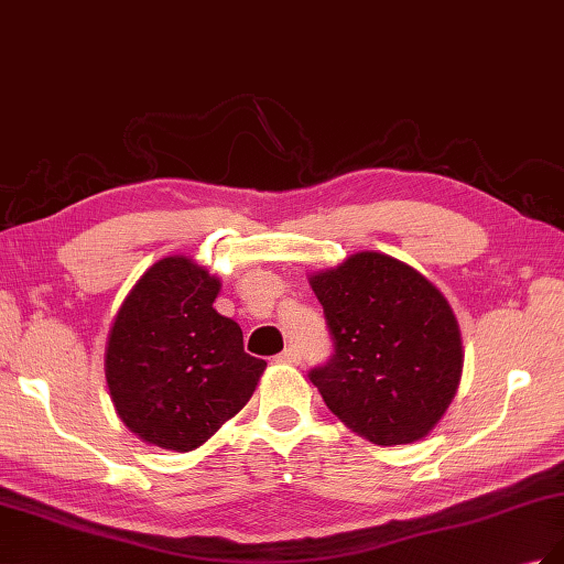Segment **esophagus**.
Here are the masks:
<instances>
[{
    "label": "esophagus",
    "mask_w": 564,
    "mask_h": 564,
    "mask_svg": "<svg viewBox=\"0 0 564 564\" xmlns=\"http://www.w3.org/2000/svg\"><path fill=\"white\" fill-rule=\"evenodd\" d=\"M275 360L282 362V365H299V362H301V352H299L296 346H289V348H284V350L275 357Z\"/></svg>",
    "instance_id": "1"
}]
</instances>
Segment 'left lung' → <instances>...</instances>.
Segmentation results:
<instances>
[{
    "mask_svg": "<svg viewBox=\"0 0 564 564\" xmlns=\"http://www.w3.org/2000/svg\"><path fill=\"white\" fill-rule=\"evenodd\" d=\"M334 355L308 377L332 412L373 445H412L452 404L464 369L458 322L440 289L379 251L308 278Z\"/></svg>",
    "mask_w": 564,
    "mask_h": 564,
    "instance_id": "obj_1",
    "label": "left lung"
}]
</instances>
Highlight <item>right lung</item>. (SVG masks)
Returning a JSON list of instances; mask_svg holds the SVG:
<instances>
[{
    "instance_id": "right-lung-1",
    "label": "right lung",
    "mask_w": 564,
    "mask_h": 564,
    "mask_svg": "<svg viewBox=\"0 0 564 564\" xmlns=\"http://www.w3.org/2000/svg\"><path fill=\"white\" fill-rule=\"evenodd\" d=\"M220 280L187 256L152 263L119 305L106 346L117 416L148 445L193 452L253 395L265 360L218 315Z\"/></svg>"
}]
</instances>
